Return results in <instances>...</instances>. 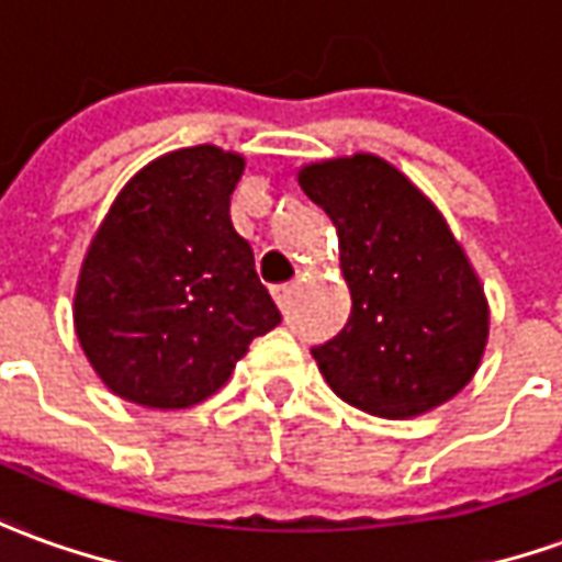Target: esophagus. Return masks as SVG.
<instances>
[{
	"label": "esophagus",
	"mask_w": 562,
	"mask_h": 562,
	"mask_svg": "<svg viewBox=\"0 0 562 562\" xmlns=\"http://www.w3.org/2000/svg\"><path fill=\"white\" fill-rule=\"evenodd\" d=\"M292 294H294V282H282V285H273V301H277L282 310L289 307Z\"/></svg>",
	"instance_id": "obj_1"
}]
</instances>
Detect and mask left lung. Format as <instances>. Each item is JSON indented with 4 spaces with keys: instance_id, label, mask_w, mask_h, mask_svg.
Returning <instances> with one entry per match:
<instances>
[{
    "instance_id": "1",
    "label": "left lung",
    "mask_w": 562,
    "mask_h": 562,
    "mask_svg": "<svg viewBox=\"0 0 562 562\" xmlns=\"http://www.w3.org/2000/svg\"><path fill=\"white\" fill-rule=\"evenodd\" d=\"M297 186L335 225L352 297L344 331L313 349L325 383L383 419L450 402L484 362L490 304L441 210L371 151L310 160Z\"/></svg>"
}]
</instances>
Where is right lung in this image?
I'll return each instance as SVG.
<instances>
[{
    "label": "right lung",
    "instance_id": "add662e5",
    "mask_svg": "<svg viewBox=\"0 0 562 562\" xmlns=\"http://www.w3.org/2000/svg\"><path fill=\"white\" fill-rule=\"evenodd\" d=\"M240 151L188 145L160 155L117 191L81 258L76 337L117 398L158 411L194 407L225 386L280 310L231 225Z\"/></svg>",
    "mask_w": 562,
    "mask_h": 562
}]
</instances>
